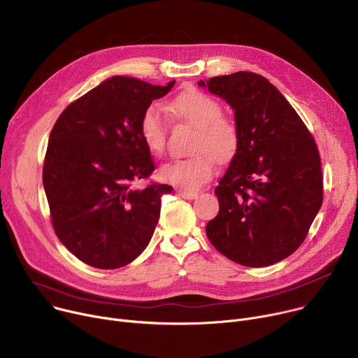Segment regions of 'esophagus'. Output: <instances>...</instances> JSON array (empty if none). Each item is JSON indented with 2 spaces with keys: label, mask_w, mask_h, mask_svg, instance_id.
<instances>
[{
  "label": "esophagus",
  "mask_w": 358,
  "mask_h": 358,
  "mask_svg": "<svg viewBox=\"0 0 358 358\" xmlns=\"http://www.w3.org/2000/svg\"><path fill=\"white\" fill-rule=\"evenodd\" d=\"M177 194L185 200H192V199H196L199 196V192H196V191H188V189H182V188H178Z\"/></svg>",
  "instance_id": "esophagus-1"
}]
</instances>
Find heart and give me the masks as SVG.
Instances as JSON below:
<instances>
[{
    "instance_id": "1",
    "label": "heart",
    "mask_w": 358,
    "mask_h": 358,
    "mask_svg": "<svg viewBox=\"0 0 358 358\" xmlns=\"http://www.w3.org/2000/svg\"><path fill=\"white\" fill-rule=\"evenodd\" d=\"M167 110L177 118L197 128L188 157L166 162L159 177L184 189H196L206 184L215 171V159L231 158L240 144L237 122L222 115L221 103L200 90H187L170 101ZM140 136L152 154H161L167 141V118L152 104L144 110L138 124Z\"/></svg>"
}]
</instances>
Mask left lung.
I'll return each instance as SVG.
<instances>
[{"instance_id":"obj_1","label":"left lung","mask_w":358,"mask_h":358,"mask_svg":"<svg viewBox=\"0 0 358 358\" xmlns=\"http://www.w3.org/2000/svg\"><path fill=\"white\" fill-rule=\"evenodd\" d=\"M229 103L240 144L215 194L210 243L247 267H267L306 240L322 204L321 159L313 134L263 76L238 71L199 83Z\"/></svg>"}]
</instances>
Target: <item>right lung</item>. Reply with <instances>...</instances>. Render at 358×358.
<instances>
[{"mask_svg": "<svg viewBox=\"0 0 358 358\" xmlns=\"http://www.w3.org/2000/svg\"><path fill=\"white\" fill-rule=\"evenodd\" d=\"M166 87L115 76L73 101L55 121L43 184L58 240L83 263L114 270L148 245L167 184L150 178L155 162L140 136V118Z\"/></svg>", "mask_w": 358, "mask_h": 358, "instance_id": "obj_1", "label": "right lung"}]
</instances>
